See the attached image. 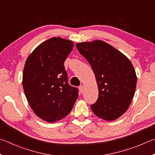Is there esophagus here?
<instances>
[{
	"mask_svg": "<svg viewBox=\"0 0 155 155\" xmlns=\"http://www.w3.org/2000/svg\"><path fill=\"white\" fill-rule=\"evenodd\" d=\"M79 91H80V92L81 93H84V86H80V87H79Z\"/></svg>",
	"mask_w": 155,
	"mask_h": 155,
	"instance_id": "esophagus-1",
	"label": "esophagus"
}]
</instances>
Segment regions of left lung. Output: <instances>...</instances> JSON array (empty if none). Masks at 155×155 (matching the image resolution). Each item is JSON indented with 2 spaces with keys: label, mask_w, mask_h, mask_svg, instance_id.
Returning <instances> with one entry per match:
<instances>
[{
  "label": "left lung",
  "mask_w": 155,
  "mask_h": 155,
  "mask_svg": "<svg viewBox=\"0 0 155 155\" xmlns=\"http://www.w3.org/2000/svg\"><path fill=\"white\" fill-rule=\"evenodd\" d=\"M80 53L91 65L99 90L91 108L97 116L113 121L128 109L135 94L137 76L127 57L101 40L78 43Z\"/></svg>",
  "instance_id": "left-lung-1"
}]
</instances>
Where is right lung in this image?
<instances>
[{
  "label": "right lung",
  "mask_w": 155,
  "mask_h": 155,
  "mask_svg": "<svg viewBox=\"0 0 155 155\" xmlns=\"http://www.w3.org/2000/svg\"><path fill=\"white\" fill-rule=\"evenodd\" d=\"M73 45L72 41L50 38L38 45L26 61L24 93L35 114L48 123L69 114L78 97V89L68 84L64 67Z\"/></svg>",
  "instance_id": "1"
}]
</instances>
